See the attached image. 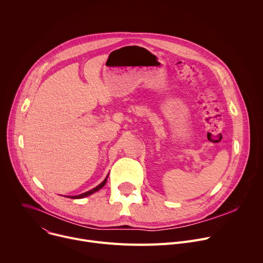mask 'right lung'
Instances as JSON below:
<instances>
[{
  "label": "right lung",
  "instance_id": "add662e5",
  "mask_svg": "<svg viewBox=\"0 0 263 263\" xmlns=\"http://www.w3.org/2000/svg\"><path fill=\"white\" fill-rule=\"evenodd\" d=\"M107 178H108V176L106 177V179L101 183V184H99L97 187H95V189H92L91 191H88V192H86V193H84V194H81V195H79V196H74V197H69V198H71V199H82V198H85V197H87V196H90V195H92L93 193H96V192H98L99 190H101L102 187L106 184V181H107Z\"/></svg>",
  "mask_w": 263,
  "mask_h": 263
}]
</instances>
